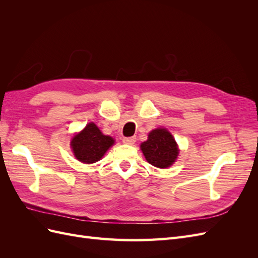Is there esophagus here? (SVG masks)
Instances as JSON below:
<instances>
[{
	"instance_id": "34e87169",
	"label": "esophagus",
	"mask_w": 258,
	"mask_h": 258,
	"mask_svg": "<svg viewBox=\"0 0 258 258\" xmlns=\"http://www.w3.org/2000/svg\"><path fill=\"white\" fill-rule=\"evenodd\" d=\"M136 141H137V138L136 137H129V138H123L122 139V142L124 144H129V145L135 144Z\"/></svg>"
}]
</instances>
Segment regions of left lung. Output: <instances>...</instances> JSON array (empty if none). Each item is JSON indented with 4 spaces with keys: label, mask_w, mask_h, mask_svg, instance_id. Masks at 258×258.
<instances>
[{
    "label": "left lung",
    "mask_w": 258,
    "mask_h": 258,
    "mask_svg": "<svg viewBox=\"0 0 258 258\" xmlns=\"http://www.w3.org/2000/svg\"><path fill=\"white\" fill-rule=\"evenodd\" d=\"M146 160L157 168H168L175 161L178 148L175 140L166 129H155L141 144Z\"/></svg>",
    "instance_id": "obj_1"
}]
</instances>
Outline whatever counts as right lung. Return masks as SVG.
Masks as SVG:
<instances>
[{
  "label": "right lung",
  "instance_id": "obj_1",
  "mask_svg": "<svg viewBox=\"0 0 258 258\" xmlns=\"http://www.w3.org/2000/svg\"><path fill=\"white\" fill-rule=\"evenodd\" d=\"M113 144V138L102 135L93 122L88 123L71 142L75 157L84 163H93L100 160Z\"/></svg>",
  "mask_w": 258,
  "mask_h": 258
}]
</instances>
